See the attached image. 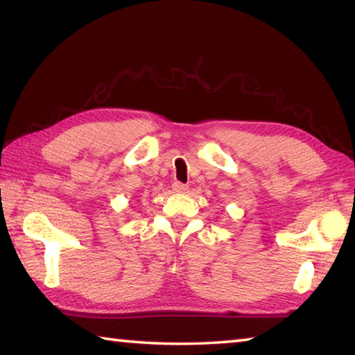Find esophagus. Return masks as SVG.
<instances>
[{
	"label": "esophagus",
	"mask_w": 355,
	"mask_h": 355,
	"mask_svg": "<svg viewBox=\"0 0 355 355\" xmlns=\"http://www.w3.org/2000/svg\"><path fill=\"white\" fill-rule=\"evenodd\" d=\"M172 189L173 192H180V194H183V192L188 191V184H183V183H173L172 184Z\"/></svg>",
	"instance_id": "esophagus-1"
}]
</instances>
